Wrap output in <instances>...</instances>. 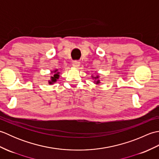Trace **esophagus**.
Returning a JSON list of instances; mask_svg holds the SVG:
<instances>
[{
    "mask_svg": "<svg viewBox=\"0 0 159 159\" xmlns=\"http://www.w3.org/2000/svg\"><path fill=\"white\" fill-rule=\"evenodd\" d=\"M72 66L74 67H79V66H80V61H77V60L73 61H72Z\"/></svg>",
    "mask_w": 159,
    "mask_h": 159,
    "instance_id": "esophagus-1",
    "label": "esophagus"
}]
</instances>
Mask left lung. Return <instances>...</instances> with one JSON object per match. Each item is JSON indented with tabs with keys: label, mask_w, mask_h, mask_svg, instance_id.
Returning a JSON list of instances; mask_svg holds the SVG:
<instances>
[{
	"label": "left lung",
	"mask_w": 159,
	"mask_h": 159,
	"mask_svg": "<svg viewBox=\"0 0 159 159\" xmlns=\"http://www.w3.org/2000/svg\"><path fill=\"white\" fill-rule=\"evenodd\" d=\"M96 78H98V76H96ZM96 83H97V84H98V83H99V80H98Z\"/></svg>",
	"instance_id": "obj_1"
}]
</instances>
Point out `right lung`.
Wrapping results in <instances>:
<instances>
[{
	"mask_svg": "<svg viewBox=\"0 0 159 159\" xmlns=\"http://www.w3.org/2000/svg\"><path fill=\"white\" fill-rule=\"evenodd\" d=\"M56 71H57V70H56ZM56 71H55V72H56ZM59 72H57V74H54V76L51 77V81H50L49 83H50V84H52L53 83L56 82V81H57V79H59Z\"/></svg>",
	"mask_w": 159,
	"mask_h": 159,
	"instance_id": "1",
	"label": "right lung"
}]
</instances>
